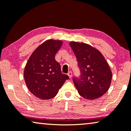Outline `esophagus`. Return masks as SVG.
<instances>
[{"mask_svg":"<svg viewBox=\"0 0 131 131\" xmlns=\"http://www.w3.org/2000/svg\"><path fill=\"white\" fill-rule=\"evenodd\" d=\"M68 76H69V78L71 79L72 78V72L69 71V72H68Z\"/></svg>","mask_w":131,"mask_h":131,"instance_id":"1","label":"esophagus"}]
</instances>
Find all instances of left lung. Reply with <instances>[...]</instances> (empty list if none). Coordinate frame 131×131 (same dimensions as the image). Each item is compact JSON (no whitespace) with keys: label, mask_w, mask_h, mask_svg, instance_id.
<instances>
[{"label":"left lung","mask_w":131,"mask_h":131,"mask_svg":"<svg viewBox=\"0 0 131 131\" xmlns=\"http://www.w3.org/2000/svg\"><path fill=\"white\" fill-rule=\"evenodd\" d=\"M81 71L80 79H73L81 96L87 100L102 97L108 91L112 73L109 65L99 50L84 43L71 41Z\"/></svg>","instance_id":"1"}]
</instances>
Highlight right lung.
I'll return each mask as SVG.
<instances>
[{
	"instance_id": "right-lung-1",
	"label": "right lung",
	"mask_w": 131,
	"mask_h": 131,
	"mask_svg": "<svg viewBox=\"0 0 131 131\" xmlns=\"http://www.w3.org/2000/svg\"><path fill=\"white\" fill-rule=\"evenodd\" d=\"M62 40L49 39L33 51L27 61L24 77L27 88L34 96L41 100L55 97L66 80L62 73L60 64L55 55L62 47Z\"/></svg>"
}]
</instances>
